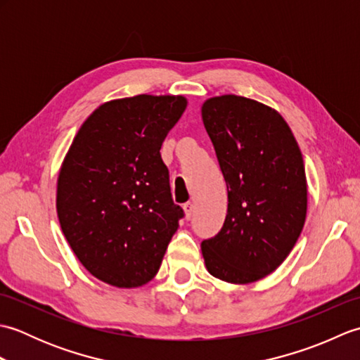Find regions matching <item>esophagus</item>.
Listing matches in <instances>:
<instances>
[{
	"mask_svg": "<svg viewBox=\"0 0 360 360\" xmlns=\"http://www.w3.org/2000/svg\"><path fill=\"white\" fill-rule=\"evenodd\" d=\"M182 207H184V212H186V218L187 219H190V218H192V215H193V204L192 202H186L184 205H182Z\"/></svg>",
	"mask_w": 360,
	"mask_h": 360,
	"instance_id": "obj_1",
	"label": "esophagus"
}]
</instances>
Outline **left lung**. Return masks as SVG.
I'll return each instance as SVG.
<instances>
[{"instance_id": "obj_1", "label": "left lung", "mask_w": 360, "mask_h": 360, "mask_svg": "<svg viewBox=\"0 0 360 360\" xmlns=\"http://www.w3.org/2000/svg\"><path fill=\"white\" fill-rule=\"evenodd\" d=\"M202 122L227 186L221 231L201 243L207 271L229 283L274 272L307 218L302 151L277 111L241 96L209 98Z\"/></svg>"}]
</instances>
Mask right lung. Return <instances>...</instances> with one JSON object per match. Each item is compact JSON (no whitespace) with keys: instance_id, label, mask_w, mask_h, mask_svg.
Returning a JSON list of instances; mask_svg holds the SVG:
<instances>
[{"instance_id":"obj_1","label":"right lung","mask_w":360,"mask_h":360,"mask_svg":"<svg viewBox=\"0 0 360 360\" xmlns=\"http://www.w3.org/2000/svg\"><path fill=\"white\" fill-rule=\"evenodd\" d=\"M186 106L182 96L147 94L105 103L63 160L60 226L85 269L108 285L137 288L155 277L184 218L159 150Z\"/></svg>"}]
</instances>
